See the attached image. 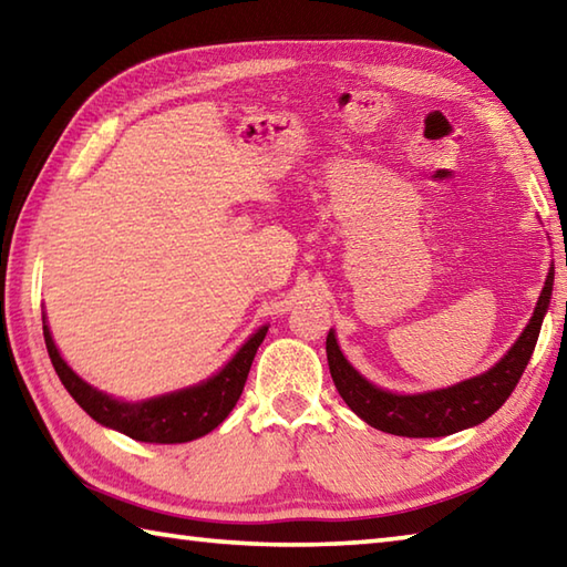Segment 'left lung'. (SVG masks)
Listing matches in <instances>:
<instances>
[{"instance_id":"1","label":"left lung","mask_w":567,"mask_h":567,"mask_svg":"<svg viewBox=\"0 0 567 567\" xmlns=\"http://www.w3.org/2000/svg\"><path fill=\"white\" fill-rule=\"evenodd\" d=\"M553 292V270L546 277L543 292L538 297L536 312L530 317L528 327L512 351L476 379L462 381L442 391L420 393V395H395L381 391L363 379L353 365L343 359L334 331L327 337V359L329 371L339 395L343 398L353 413L365 420L371 427L391 432L401 437H445L464 427L480 425L486 417L494 415L514 393L516 383L524 375L526 365L534 357L536 341L540 334L543 315H546Z\"/></svg>"}]
</instances>
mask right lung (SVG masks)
Masks as SVG:
<instances>
[{
    "mask_svg": "<svg viewBox=\"0 0 567 567\" xmlns=\"http://www.w3.org/2000/svg\"><path fill=\"white\" fill-rule=\"evenodd\" d=\"M265 334H268V327L255 331L214 379L179 393L152 398V401L144 403H120L115 398L95 391L83 379H78L69 369V363L61 359L47 321H43V339H47L51 363L65 391L73 395V401L100 425L113 427L132 440L157 442V445H176V442L204 437L224 423L238 403Z\"/></svg>",
    "mask_w": 567,
    "mask_h": 567,
    "instance_id": "1",
    "label": "right lung"
}]
</instances>
